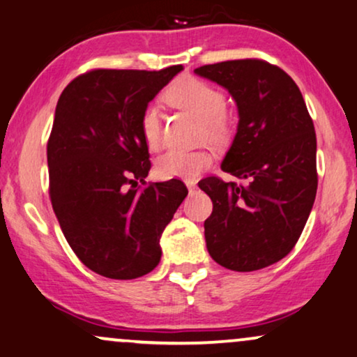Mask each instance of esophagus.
Listing matches in <instances>:
<instances>
[{"label":"esophagus","instance_id":"obj_1","mask_svg":"<svg viewBox=\"0 0 357 357\" xmlns=\"http://www.w3.org/2000/svg\"><path fill=\"white\" fill-rule=\"evenodd\" d=\"M186 186H188V189H189V192H194L197 189V186H196V183L194 181H186Z\"/></svg>","mask_w":357,"mask_h":357}]
</instances>
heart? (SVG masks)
I'll return each mask as SVG.
<instances>
[{
  "mask_svg": "<svg viewBox=\"0 0 357 357\" xmlns=\"http://www.w3.org/2000/svg\"><path fill=\"white\" fill-rule=\"evenodd\" d=\"M166 99L201 121L202 135L208 144L223 145L230 139L231 121L225 114V94L211 83L186 76L168 89ZM140 129L145 144L153 150L158 149L161 144V114L155 104L145 107ZM211 163L212 156L206 150L169 149L156 160V173L165 179H194Z\"/></svg>",
  "mask_w": 357,
  "mask_h": 357,
  "instance_id": "obj_1",
  "label": "heart"
}]
</instances>
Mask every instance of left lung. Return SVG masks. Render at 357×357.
<instances>
[{
    "instance_id": "left-lung-1",
    "label": "left lung",
    "mask_w": 357,
    "mask_h": 357,
    "mask_svg": "<svg viewBox=\"0 0 357 357\" xmlns=\"http://www.w3.org/2000/svg\"><path fill=\"white\" fill-rule=\"evenodd\" d=\"M194 73L235 99L238 126L222 169L246 181L199 183L213 204L204 222L207 251L227 269H263L291 253L315 202L312 117L294 79L268 61L230 60Z\"/></svg>"
}]
</instances>
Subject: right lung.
<instances>
[{
    "instance_id": "obj_1",
    "label": "right lung",
    "mask_w": 357,
    "mask_h": 357,
    "mask_svg": "<svg viewBox=\"0 0 357 357\" xmlns=\"http://www.w3.org/2000/svg\"><path fill=\"white\" fill-rule=\"evenodd\" d=\"M181 70H93L56 102L47 144L52 207L75 255L104 278L153 271L161 234L188 196L179 179L135 189L151 166L142 114Z\"/></svg>"
}]
</instances>
